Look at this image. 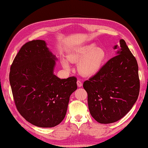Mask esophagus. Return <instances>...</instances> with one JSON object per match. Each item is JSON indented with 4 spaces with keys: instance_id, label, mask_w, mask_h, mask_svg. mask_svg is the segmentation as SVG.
Masks as SVG:
<instances>
[{
    "instance_id": "1",
    "label": "esophagus",
    "mask_w": 148,
    "mask_h": 148,
    "mask_svg": "<svg viewBox=\"0 0 148 148\" xmlns=\"http://www.w3.org/2000/svg\"><path fill=\"white\" fill-rule=\"evenodd\" d=\"M77 86H78V87L82 86V85H83L82 81H81V80H77Z\"/></svg>"
}]
</instances>
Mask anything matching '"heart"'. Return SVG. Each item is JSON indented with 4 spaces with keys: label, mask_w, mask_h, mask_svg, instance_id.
<instances>
[{
    "label": "heart",
    "mask_w": 148,
    "mask_h": 148,
    "mask_svg": "<svg viewBox=\"0 0 148 148\" xmlns=\"http://www.w3.org/2000/svg\"><path fill=\"white\" fill-rule=\"evenodd\" d=\"M106 58L105 50L92 44L72 53L69 60L72 62H79L78 70L84 76H92L101 69ZM65 69L70 67L69 60L64 58L62 61Z\"/></svg>",
    "instance_id": "1"
}]
</instances>
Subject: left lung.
Returning <instances> with one entry per match:
<instances>
[{"label":"left lung","mask_w":148,"mask_h":148,"mask_svg":"<svg viewBox=\"0 0 148 148\" xmlns=\"http://www.w3.org/2000/svg\"><path fill=\"white\" fill-rule=\"evenodd\" d=\"M114 57L83 83L88 93L91 115L102 124L112 123L121 119L136 102L140 82L136 58L123 39L119 40Z\"/></svg>","instance_id":"8db88e82"}]
</instances>
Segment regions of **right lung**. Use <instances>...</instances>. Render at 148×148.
I'll return each mask as SVG.
<instances>
[{"label": "right lung", "mask_w": 148, "mask_h": 148, "mask_svg": "<svg viewBox=\"0 0 148 148\" xmlns=\"http://www.w3.org/2000/svg\"><path fill=\"white\" fill-rule=\"evenodd\" d=\"M58 59L44 40L21 47L9 73L12 95L20 114L35 126L51 128L64 119L69 98L77 89V78L54 74Z\"/></svg>", "instance_id": "1"}]
</instances>
